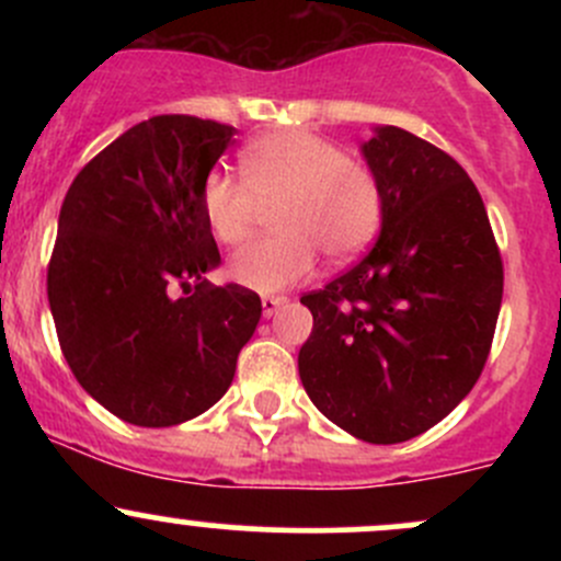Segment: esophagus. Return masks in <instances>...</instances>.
I'll list each match as a JSON object with an SVG mask.
<instances>
[{"label": "esophagus", "mask_w": 561, "mask_h": 561, "mask_svg": "<svg viewBox=\"0 0 561 561\" xmlns=\"http://www.w3.org/2000/svg\"><path fill=\"white\" fill-rule=\"evenodd\" d=\"M287 298L285 296H263V317H274L276 314V309L282 307V304H285Z\"/></svg>", "instance_id": "1"}]
</instances>
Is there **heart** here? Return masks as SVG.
<instances>
[{
    "label": "heart",
    "mask_w": 561,
    "mask_h": 561,
    "mask_svg": "<svg viewBox=\"0 0 561 561\" xmlns=\"http://www.w3.org/2000/svg\"><path fill=\"white\" fill-rule=\"evenodd\" d=\"M244 184L211 173L203 181L201 208L222 244H241L260 208H274L276 236L233 254L230 276L257 293H279L312 271L317 252L344 263L371 244L382 225V190L375 171L344 157L331 140L307 129L271 133L244 146Z\"/></svg>",
    "instance_id": "obj_1"
}]
</instances>
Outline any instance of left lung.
I'll return each instance as SVG.
<instances>
[{
  "mask_svg": "<svg viewBox=\"0 0 561 561\" xmlns=\"http://www.w3.org/2000/svg\"><path fill=\"white\" fill-rule=\"evenodd\" d=\"M382 190L380 239L307 293L298 375L353 437L393 445L437 426L472 390L502 307V257L467 171L428 140L377 127L360 146Z\"/></svg>",
  "mask_w": 561,
  "mask_h": 561,
  "instance_id": "obj_1",
  "label": "left lung"
}]
</instances>
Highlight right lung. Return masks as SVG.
Returning a JSON list of instances; mask_svg holds the SVG:
<instances>
[{"mask_svg": "<svg viewBox=\"0 0 561 561\" xmlns=\"http://www.w3.org/2000/svg\"><path fill=\"white\" fill-rule=\"evenodd\" d=\"M236 127L154 116L105 146L67 190L48 304L72 375L135 426H175L217 404L257 328L260 296L217 287L203 181Z\"/></svg>", "mask_w": 561, "mask_h": 561, "instance_id": "right-lung-1", "label": "right lung"}]
</instances>
